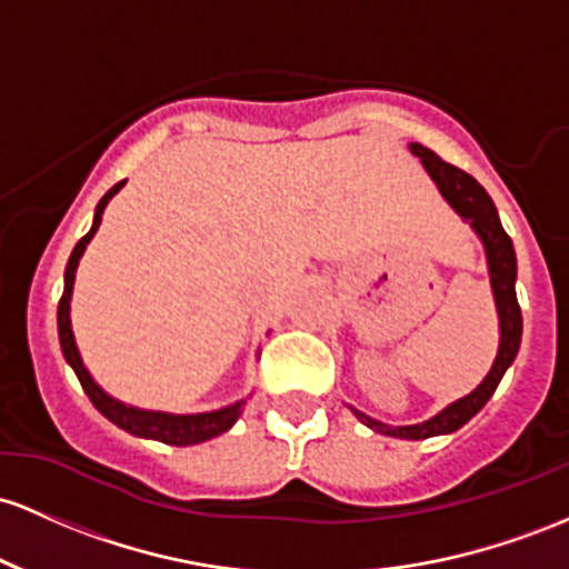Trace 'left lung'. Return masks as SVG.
I'll use <instances>...</instances> for the list:
<instances>
[{"mask_svg": "<svg viewBox=\"0 0 569 569\" xmlns=\"http://www.w3.org/2000/svg\"><path fill=\"white\" fill-rule=\"evenodd\" d=\"M408 150L419 158L425 166V171L430 174V180L436 182L438 193L443 196V201L449 203L455 212L473 228V233L481 239L483 254H487V268H489V284L491 296H495V309L497 319H500V343H497V357L491 362L489 373L483 376V381L478 385L473 392H468L465 398L455 400L438 411L436 417L425 419L419 425H385L379 419L368 417V413L357 411L355 406H349V411L360 419L362 425L370 427V430L381 432V436L389 438H406V440H425L436 436H451L459 427L468 425L470 419L481 411L483 406L489 403V398L495 395L497 385L502 381L506 370L513 366L516 355H519L521 347V309L519 301H516V250L513 241L502 228L500 214H497L495 201L489 199L487 190L478 184L468 171L457 169V166L440 161L432 150L427 147L411 142Z\"/></svg>", "mask_w": 569, "mask_h": 569, "instance_id": "obj_1", "label": "left lung"}]
</instances>
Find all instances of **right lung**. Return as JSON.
I'll return each mask as SVG.
<instances>
[{
	"label": "right lung",
	"mask_w": 569,
	"mask_h": 569,
	"mask_svg": "<svg viewBox=\"0 0 569 569\" xmlns=\"http://www.w3.org/2000/svg\"><path fill=\"white\" fill-rule=\"evenodd\" d=\"M123 184H126V180L112 184V188L104 193V199L96 203L91 231L82 236L78 244H74L72 254H69L67 271H63V296L59 301V341H61L63 360L69 362V368H72L74 373H78L82 389H86V395L91 398V403L99 408L101 417L110 419V422L118 425L120 430L131 432V436H137V438L161 440V443H166V446L203 443V440L217 438V436H222V432L231 430V427L236 425V419H239L241 411H244V403L252 398V395L236 400V403H231V406H222V408H214V411H203V413H169V411H150V408L129 406V403H123V400L112 398L110 392H104V389L96 385L91 370H88L86 362H82L78 341H74L72 315H69V311H72L74 273H78L82 252H86V247L91 244L96 231H99L101 214H104L107 203L112 201V196L118 193Z\"/></svg>",
	"instance_id": "right-lung-1"
}]
</instances>
